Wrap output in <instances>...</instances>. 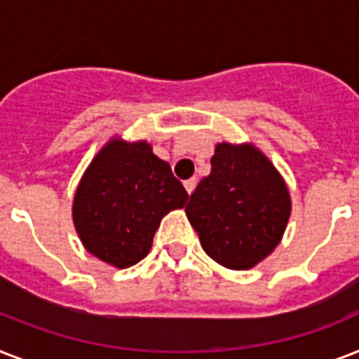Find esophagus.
<instances>
[{
	"mask_svg": "<svg viewBox=\"0 0 359 359\" xmlns=\"http://www.w3.org/2000/svg\"><path fill=\"white\" fill-rule=\"evenodd\" d=\"M196 184H197V179H196V177H194V179L184 180V188H186V191H188V194H191V191L196 190Z\"/></svg>",
	"mask_w": 359,
	"mask_h": 359,
	"instance_id": "esophagus-1",
	"label": "esophagus"
}]
</instances>
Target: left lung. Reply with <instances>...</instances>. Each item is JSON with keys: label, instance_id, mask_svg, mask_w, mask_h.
Instances as JSON below:
<instances>
[{"label": "left lung", "instance_id": "obj_1", "mask_svg": "<svg viewBox=\"0 0 359 359\" xmlns=\"http://www.w3.org/2000/svg\"><path fill=\"white\" fill-rule=\"evenodd\" d=\"M186 214L214 261L245 270L270 255L290 216L287 186L255 147L219 143Z\"/></svg>", "mask_w": 359, "mask_h": 359}]
</instances>
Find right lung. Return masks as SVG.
<instances>
[{
  "label": "right lung",
  "mask_w": 359,
  "mask_h": 359,
  "mask_svg": "<svg viewBox=\"0 0 359 359\" xmlns=\"http://www.w3.org/2000/svg\"><path fill=\"white\" fill-rule=\"evenodd\" d=\"M186 201L182 182L149 143L114 140L83 175L72 214L87 251L126 268L149 253L163 216Z\"/></svg>",
  "instance_id": "right-lung-1"
}]
</instances>
